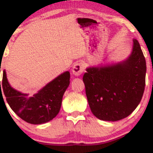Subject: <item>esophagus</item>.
<instances>
[{
    "mask_svg": "<svg viewBox=\"0 0 153 153\" xmlns=\"http://www.w3.org/2000/svg\"><path fill=\"white\" fill-rule=\"evenodd\" d=\"M84 71V64L83 63H76L74 65L72 69V73L74 75L80 76Z\"/></svg>",
    "mask_w": 153,
    "mask_h": 153,
    "instance_id": "34e87169",
    "label": "esophagus"
}]
</instances>
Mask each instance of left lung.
<instances>
[{"label":"left lung","instance_id":"left-lung-1","mask_svg":"<svg viewBox=\"0 0 153 153\" xmlns=\"http://www.w3.org/2000/svg\"><path fill=\"white\" fill-rule=\"evenodd\" d=\"M122 62L86 68L83 80L93 114L104 121H118L140 104L146 85V64L140 44Z\"/></svg>","mask_w":153,"mask_h":153}]
</instances>
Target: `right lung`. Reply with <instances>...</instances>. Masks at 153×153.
Returning <instances> with one entry per match:
<instances>
[{"mask_svg": "<svg viewBox=\"0 0 153 153\" xmlns=\"http://www.w3.org/2000/svg\"><path fill=\"white\" fill-rule=\"evenodd\" d=\"M70 73L66 71L34 95L29 97L28 93L17 91L10 86L4 70L2 87L0 81V96L3 98V91L10 107L23 120L35 125L45 123L56 117L60 112L63 96L70 85Z\"/></svg>", "mask_w": 153, "mask_h": 153, "instance_id": "1", "label": "right lung"}]
</instances>
